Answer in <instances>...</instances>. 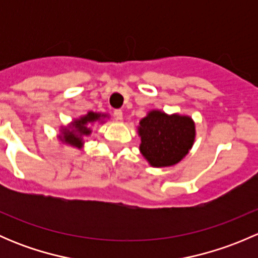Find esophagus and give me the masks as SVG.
<instances>
[{
	"instance_id": "esophagus-1",
	"label": "esophagus",
	"mask_w": 258,
	"mask_h": 258,
	"mask_svg": "<svg viewBox=\"0 0 258 258\" xmlns=\"http://www.w3.org/2000/svg\"><path fill=\"white\" fill-rule=\"evenodd\" d=\"M113 116L116 119H122V111L121 110H114Z\"/></svg>"
}]
</instances>
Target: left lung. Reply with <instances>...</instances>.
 <instances>
[{"mask_svg":"<svg viewBox=\"0 0 258 258\" xmlns=\"http://www.w3.org/2000/svg\"><path fill=\"white\" fill-rule=\"evenodd\" d=\"M140 150L155 167L172 166L187 155L194 145L195 124L189 117L151 111L141 119Z\"/></svg>","mask_w":258,"mask_h":258,"instance_id":"obj_1","label":"left lung"}]
</instances>
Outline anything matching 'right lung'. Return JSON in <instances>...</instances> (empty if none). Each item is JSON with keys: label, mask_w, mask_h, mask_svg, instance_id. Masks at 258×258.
I'll return each instance as SVG.
<instances>
[{"label": "right lung", "mask_w": 258, "mask_h": 258, "mask_svg": "<svg viewBox=\"0 0 258 258\" xmlns=\"http://www.w3.org/2000/svg\"><path fill=\"white\" fill-rule=\"evenodd\" d=\"M101 117V114L95 112H88L87 116L82 117L79 121H75L74 130L72 131L64 132V141L69 142L70 145H74L76 147H81L82 146V136H87L90 135V128L87 124L91 122L97 121Z\"/></svg>", "instance_id": "1"}]
</instances>
